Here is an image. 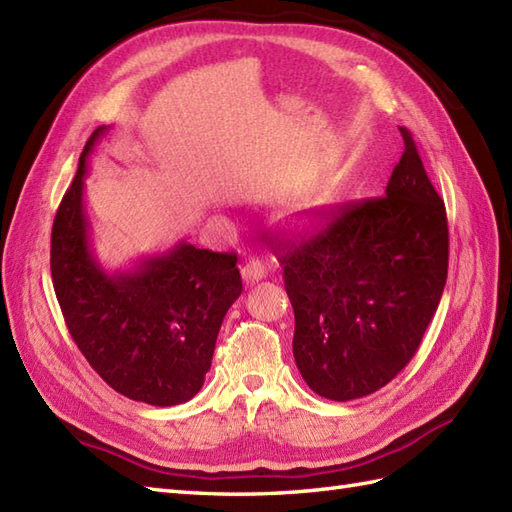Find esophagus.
Listing matches in <instances>:
<instances>
[{
    "instance_id": "34e87169",
    "label": "esophagus",
    "mask_w": 512,
    "mask_h": 512,
    "mask_svg": "<svg viewBox=\"0 0 512 512\" xmlns=\"http://www.w3.org/2000/svg\"><path fill=\"white\" fill-rule=\"evenodd\" d=\"M242 277L246 281H259L266 277V266L264 261H261V257H255V255L248 257V261L242 266Z\"/></svg>"
}]
</instances>
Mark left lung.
Instances as JSON below:
<instances>
[{
	"label": "left lung",
	"mask_w": 512,
	"mask_h": 512,
	"mask_svg": "<svg viewBox=\"0 0 512 512\" xmlns=\"http://www.w3.org/2000/svg\"><path fill=\"white\" fill-rule=\"evenodd\" d=\"M399 130L403 154L382 196L320 211L327 227L275 253L294 307L296 366L331 401L371 395L408 366L447 281L445 202L412 133Z\"/></svg>",
	"instance_id": "1"
}]
</instances>
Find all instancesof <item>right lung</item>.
I'll return each mask as SVG.
<instances>
[{
    "instance_id": "obj_1",
    "label": "right lung",
    "mask_w": 512,
    "mask_h": 512,
    "mask_svg": "<svg viewBox=\"0 0 512 512\" xmlns=\"http://www.w3.org/2000/svg\"><path fill=\"white\" fill-rule=\"evenodd\" d=\"M104 130H93L56 211L54 292L93 371L128 399L168 408L205 382L222 320L242 294L237 255L181 242L133 272L106 275L91 255L82 207L87 157Z\"/></svg>"
}]
</instances>
